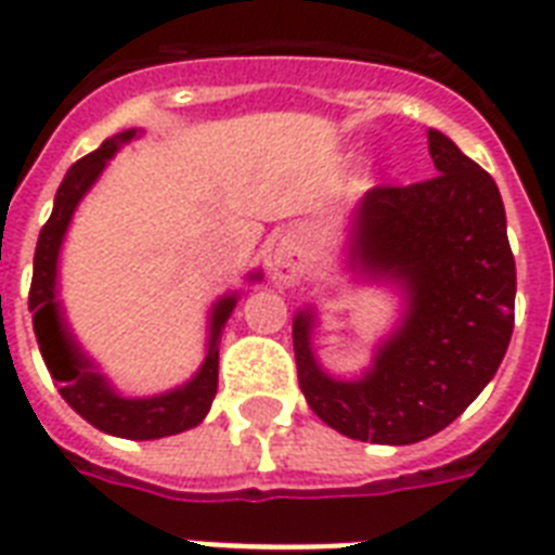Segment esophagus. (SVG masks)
I'll return each mask as SVG.
<instances>
[{
	"instance_id": "esophagus-1",
	"label": "esophagus",
	"mask_w": 555,
	"mask_h": 555,
	"mask_svg": "<svg viewBox=\"0 0 555 555\" xmlns=\"http://www.w3.org/2000/svg\"><path fill=\"white\" fill-rule=\"evenodd\" d=\"M306 269V255L295 241H283L281 249L274 251L272 274L283 283H298V278Z\"/></svg>"
}]
</instances>
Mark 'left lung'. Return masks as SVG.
I'll return each mask as SVG.
<instances>
[{
    "label": "left lung",
    "mask_w": 555,
    "mask_h": 555,
    "mask_svg": "<svg viewBox=\"0 0 555 555\" xmlns=\"http://www.w3.org/2000/svg\"><path fill=\"white\" fill-rule=\"evenodd\" d=\"M438 175L375 185L349 225V269L401 292V321L361 378L323 370L312 349L314 309L292 321L306 403L340 436L415 444L453 424L493 380L516 309V260L499 185L436 128L427 131Z\"/></svg>",
    "instance_id": "obj_1"
}]
</instances>
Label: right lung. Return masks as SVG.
I'll use <instances>...</instances> for the list:
<instances>
[{"instance_id":"1","label":"right lung","mask_w":555,"mask_h":555,"mask_svg":"<svg viewBox=\"0 0 555 555\" xmlns=\"http://www.w3.org/2000/svg\"><path fill=\"white\" fill-rule=\"evenodd\" d=\"M140 131L128 128L122 134L108 137L105 143L91 152L88 157L77 159L68 168L53 197V211L48 223L42 225L37 241V255H34V281H30L28 309L34 312V332H37L39 352L46 361L51 378L60 384V396L68 401L70 410H77L88 424L117 438H131V441H152V438H166L197 427L211 410V401L217 396V354H220V335L229 321V314L237 306V292H229L208 312V340L206 358L201 370L180 387L159 392L149 398H126L114 389L105 375L94 366L68 330V321L62 314L60 304V251L62 241L68 234V225L74 220L79 201L91 192V185L100 180V175L108 166V159L131 143ZM246 281H260V272H251Z\"/></svg>"}]
</instances>
